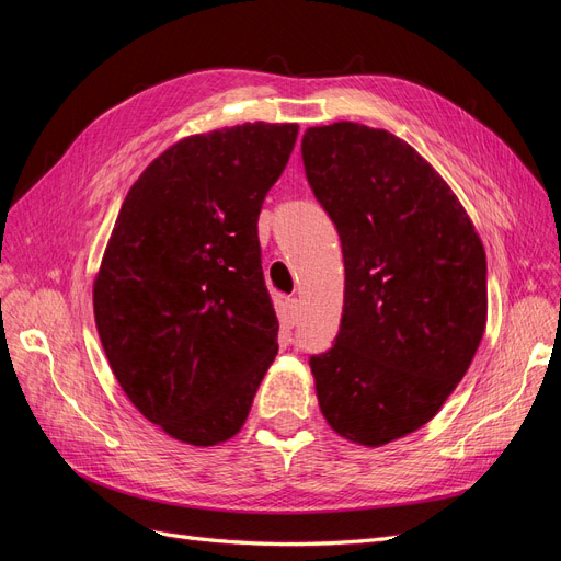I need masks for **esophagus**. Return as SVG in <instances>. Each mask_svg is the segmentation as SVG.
<instances>
[{"label": "esophagus", "instance_id": "34e87169", "mask_svg": "<svg viewBox=\"0 0 561 561\" xmlns=\"http://www.w3.org/2000/svg\"><path fill=\"white\" fill-rule=\"evenodd\" d=\"M297 320H299V301L297 299H287L285 301V322L290 328H295Z\"/></svg>", "mask_w": 561, "mask_h": 561}]
</instances>
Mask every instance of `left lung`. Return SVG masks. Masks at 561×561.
Segmentation results:
<instances>
[{
	"mask_svg": "<svg viewBox=\"0 0 561 561\" xmlns=\"http://www.w3.org/2000/svg\"><path fill=\"white\" fill-rule=\"evenodd\" d=\"M301 159L344 252L342 328L309 360L334 433L381 447L419 431L468 371L486 328V254L419 151L353 122L307 128Z\"/></svg>",
	"mask_w": 561,
	"mask_h": 561,
	"instance_id": "left-lung-1",
	"label": "left lung"
}]
</instances>
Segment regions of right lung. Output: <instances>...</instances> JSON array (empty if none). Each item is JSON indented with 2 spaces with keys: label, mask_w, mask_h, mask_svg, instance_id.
<instances>
[{
  "label": "right lung",
  "mask_w": 561,
  "mask_h": 561,
  "mask_svg": "<svg viewBox=\"0 0 561 561\" xmlns=\"http://www.w3.org/2000/svg\"><path fill=\"white\" fill-rule=\"evenodd\" d=\"M297 133L254 122L190 135L118 210L93 283L95 328L128 400L180 443L239 433L278 353L257 219Z\"/></svg>",
  "instance_id": "1"
}]
</instances>
